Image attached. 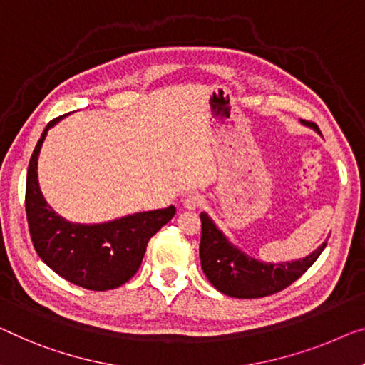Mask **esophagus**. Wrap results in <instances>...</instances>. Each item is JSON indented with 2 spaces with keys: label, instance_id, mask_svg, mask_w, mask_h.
Returning <instances> with one entry per match:
<instances>
[{
  "label": "esophagus",
  "instance_id": "obj_1",
  "mask_svg": "<svg viewBox=\"0 0 365 365\" xmlns=\"http://www.w3.org/2000/svg\"><path fill=\"white\" fill-rule=\"evenodd\" d=\"M203 203H205V198L201 197V195H188V197L183 201V206L187 210H197Z\"/></svg>",
  "mask_w": 365,
  "mask_h": 365
}]
</instances>
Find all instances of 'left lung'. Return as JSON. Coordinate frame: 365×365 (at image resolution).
<instances>
[{
	"label": "left lung",
	"instance_id": "obj_1",
	"mask_svg": "<svg viewBox=\"0 0 365 365\" xmlns=\"http://www.w3.org/2000/svg\"><path fill=\"white\" fill-rule=\"evenodd\" d=\"M303 124L319 133L314 124ZM200 217L201 269L211 285L227 297L260 298L284 290L312 267L326 247L324 241L303 259L290 262H264L232 244L208 213L203 211Z\"/></svg>",
	"mask_w": 365,
	"mask_h": 365
}]
</instances>
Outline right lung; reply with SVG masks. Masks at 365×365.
I'll use <instances>...</instances> for the list:
<instances>
[{
	"mask_svg": "<svg viewBox=\"0 0 365 365\" xmlns=\"http://www.w3.org/2000/svg\"><path fill=\"white\" fill-rule=\"evenodd\" d=\"M42 130L32 152L26 178V216L36 252L57 275L86 290L121 287L139 270L149 239L175 215V206L133 213L118 220L81 225L65 220L43 198L37 180V160L48 129Z\"/></svg>",
	"mask_w": 365,
	"mask_h": 365,
	"instance_id": "1",
	"label": "right lung"
}]
</instances>
